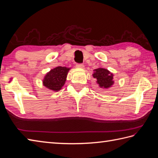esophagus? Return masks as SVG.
I'll return each mask as SVG.
<instances>
[{"mask_svg": "<svg viewBox=\"0 0 158 158\" xmlns=\"http://www.w3.org/2000/svg\"><path fill=\"white\" fill-rule=\"evenodd\" d=\"M76 66L78 67V68H81V69L84 68V65H83V64H80V63H77Z\"/></svg>", "mask_w": 158, "mask_h": 158, "instance_id": "1", "label": "esophagus"}]
</instances>
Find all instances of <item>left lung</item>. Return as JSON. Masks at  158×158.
<instances>
[{
	"mask_svg": "<svg viewBox=\"0 0 158 158\" xmlns=\"http://www.w3.org/2000/svg\"><path fill=\"white\" fill-rule=\"evenodd\" d=\"M94 71L93 77L97 80V83L100 88H108L113 84V75L108 70L99 68L95 69Z\"/></svg>",
	"mask_w": 158,
	"mask_h": 158,
	"instance_id": "obj_1",
	"label": "left lung"
}]
</instances>
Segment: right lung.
<instances>
[{"label":"right lung","mask_w":158,"mask_h":158,"mask_svg":"<svg viewBox=\"0 0 158 158\" xmlns=\"http://www.w3.org/2000/svg\"><path fill=\"white\" fill-rule=\"evenodd\" d=\"M69 69L64 66H58L52 69L45 77L43 85L49 89L58 91L64 85Z\"/></svg>","instance_id":"1"}]
</instances>
